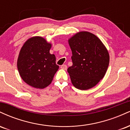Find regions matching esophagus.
<instances>
[{
	"mask_svg": "<svg viewBox=\"0 0 130 130\" xmlns=\"http://www.w3.org/2000/svg\"><path fill=\"white\" fill-rule=\"evenodd\" d=\"M60 68H62V69H63V70H67V66L66 65H61V67H60Z\"/></svg>",
	"mask_w": 130,
	"mask_h": 130,
	"instance_id": "1",
	"label": "esophagus"
}]
</instances>
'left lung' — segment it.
<instances>
[{
    "mask_svg": "<svg viewBox=\"0 0 130 130\" xmlns=\"http://www.w3.org/2000/svg\"><path fill=\"white\" fill-rule=\"evenodd\" d=\"M68 43L72 51L73 65L67 71L73 85L82 90L93 87L108 70V50L96 35L86 31L76 34Z\"/></svg>",
    "mask_w": 130,
    "mask_h": 130,
    "instance_id": "left-lung-1",
    "label": "left lung"
}]
</instances>
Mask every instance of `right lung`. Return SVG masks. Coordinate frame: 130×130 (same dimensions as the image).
<instances>
[{"label": "right lung", "instance_id": "1", "mask_svg": "<svg viewBox=\"0 0 130 130\" xmlns=\"http://www.w3.org/2000/svg\"><path fill=\"white\" fill-rule=\"evenodd\" d=\"M51 44L41 37H33L23 44L17 62L19 73L22 80L37 89L48 86L59 67L56 56L51 54Z\"/></svg>", "mask_w": 130, "mask_h": 130}]
</instances>
